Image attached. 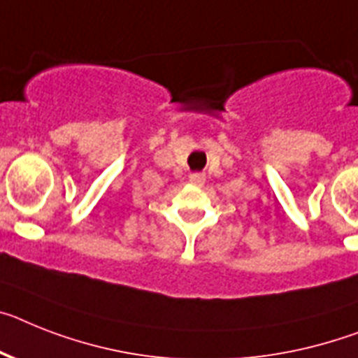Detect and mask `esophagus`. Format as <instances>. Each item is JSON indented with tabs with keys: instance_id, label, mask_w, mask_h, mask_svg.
I'll use <instances>...</instances> for the list:
<instances>
[{
	"instance_id": "1",
	"label": "esophagus",
	"mask_w": 358,
	"mask_h": 358,
	"mask_svg": "<svg viewBox=\"0 0 358 358\" xmlns=\"http://www.w3.org/2000/svg\"><path fill=\"white\" fill-rule=\"evenodd\" d=\"M189 182H191L193 185H203V182H206V174L193 173L191 176H189Z\"/></svg>"
}]
</instances>
